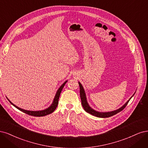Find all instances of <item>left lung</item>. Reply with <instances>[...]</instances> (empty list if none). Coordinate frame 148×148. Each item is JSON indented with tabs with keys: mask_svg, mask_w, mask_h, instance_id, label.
Returning <instances> with one entry per match:
<instances>
[{
	"mask_svg": "<svg viewBox=\"0 0 148 148\" xmlns=\"http://www.w3.org/2000/svg\"><path fill=\"white\" fill-rule=\"evenodd\" d=\"M79 87H80V99H81V103H82V105L84 109V110L86 111L88 113H90V114H92L93 116H95L96 117H101V118H106V117H111L112 116L114 115H115V114H117L118 112H121V111H122L123 109L125 108V106L127 105V104L128 103V101H130V99L132 98V97L134 95L133 94V96L128 100V101L126 102V103L124 104V105H123L121 108H119L116 111H111V112H98L94 110L91 107H90L88 104L87 103V98H86V95H85V93L84 91V89L82 87V84H81L80 82H79Z\"/></svg>",
	"mask_w": 148,
	"mask_h": 148,
	"instance_id": "1",
	"label": "left lung"
}]
</instances>
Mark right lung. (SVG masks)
<instances>
[{
  "instance_id": "1",
  "label": "right lung",
  "mask_w": 148,
  "mask_h": 148,
  "mask_svg": "<svg viewBox=\"0 0 148 148\" xmlns=\"http://www.w3.org/2000/svg\"><path fill=\"white\" fill-rule=\"evenodd\" d=\"M68 82V80H66V82H64L63 84H62L61 85V87L58 88V90H57V92L55 95V97L54 98V99H53V103H52V104L50 105V106H49L48 108H47L45 109H44V110H42V111H27V110H25V109H23L20 108H19L18 106H16V105H15L13 103H12L10 100H9L8 99V100L9 101H10V103L12 104L13 106H15V108H16L18 109H19V110L25 112L27 114H28V115H30V116H35V117H42V116H47L48 115V114H50L51 113L53 112L55 110V109L56 108L57 106H58V99H59V97L60 96V93L62 91V90H63L64 85L66 84V83Z\"/></svg>"
}]
</instances>
